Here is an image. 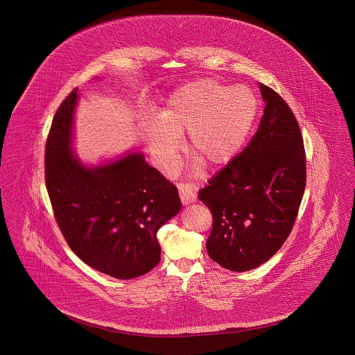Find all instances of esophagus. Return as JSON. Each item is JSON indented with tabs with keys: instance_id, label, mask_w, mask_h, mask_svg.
<instances>
[{
	"instance_id": "obj_1",
	"label": "esophagus",
	"mask_w": 355,
	"mask_h": 355,
	"mask_svg": "<svg viewBox=\"0 0 355 355\" xmlns=\"http://www.w3.org/2000/svg\"><path fill=\"white\" fill-rule=\"evenodd\" d=\"M177 186H178V191H180V198L184 205H189L197 200L196 186L187 184V182H180V184H177Z\"/></svg>"
}]
</instances>
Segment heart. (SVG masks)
Here are the masks:
<instances>
[{
	"instance_id": "obj_1",
	"label": "heart",
	"mask_w": 355,
	"mask_h": 355,
	"mask_svg": "<svg viewBox=\"0 0 355 355\" xmlns=\"http://www.w3.org/2000/svg\"><path fill=\"white\" fill-rule=\"evenodd\" d=\"M258 98L249 87L201 78L175 89L159 119L146 121L142 135L155 162L170 169L181 149L180 135L187 132L190 152L210 168L229 164L253 129Z\"/></svg>"
}]
</instances>
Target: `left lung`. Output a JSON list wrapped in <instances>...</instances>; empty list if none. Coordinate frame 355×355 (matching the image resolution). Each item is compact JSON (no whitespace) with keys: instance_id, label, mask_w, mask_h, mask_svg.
Masks as SVG:
<instances>
[{"instance_id":"8db88e82","label":"left lung","mask_w":355,"mask_h":355,"mask_svg":"<svg viewBox=\"0 0 355 355\" xmlns=\"http://www.w3.org/2000/svg\"><path fill=\"white\" fill-rule=\"evenodd\" d=\"M259 86L266 106L255 135L198 194L213 214L209 257L232 271L255 269L281 249L306 186L298 121L275 90Z\"/></svg>"}]
</instances>
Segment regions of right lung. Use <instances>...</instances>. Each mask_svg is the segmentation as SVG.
<instances>
[{
  "label": "right lung",
  "instance_id": "right-lung-1",
  "mask_svg": "<svg viewBox=\"0 0 355 355\" xmlns=\"http://www.w3.org/2000/svg\"><path fill=\"white\" fill-rule=\"evenodd\" d=\"M77 87L57 109L45 146V182L57 225L86 265L119 279L154 269L161 259L158 229L174 217L177 187L132 153L86 169L70 146Z\"/></svg>",
  "mask_w": 355,
  "mask_h": 355
}]
</instances>
